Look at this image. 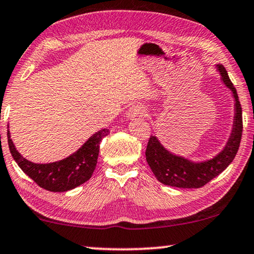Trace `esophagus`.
Listing matches in <instances>:
<instances>
[{
  "instance_id": "obj_1",
  "label": "esophagus",
  "mask_w": 254,
  "mask_h": 254,
  "mask_svg": "<svg viewBox=\"0 0 254 254\" xmlns=\"http://www.w3.org/2000/svg\"><path fill=\"white\" fill-rule=\"evenodd\" d=\"M147 115V109L142 105H134L127 111V119H134V117H143Z\"/></svg>"
}]
</instances>
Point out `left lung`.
I'll return each instance as SVG.
<instances>
[{
  "mask_svg": "<svg viewBox=\"0 0 254 254\" xmlns=\"http://www.w3.org/2000/svg\"><path fill=\"white\" fill-rule=\"evenodd\" d=\"M221 79L233 92L235 99V117L233 130L225 148L217 156L205 162H191L165 149L155 135H150L146 148V160L160 183L177 188H199L220 175L232 163L240 148L243 132L242 107L235 86L222 65H217Z\"/></svg>",
  "mask_w": 254,
  "mask_h": 254,
  "instance_id": "8db88e82",
  "label": "left lung"
}]
</instances>
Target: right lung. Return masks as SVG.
Returning <instances> with one entry per match:
<instances>
[{
    "mask_svg": "<svg viewBox=\"0 0 254 254\" xmlns=\"http://www.w3.org/2000/svg\"><path fill=\"white\" fill-rule=\"evenodd\" d=\"M108 134V128H101L70 156L48 164L33 163L22 157L10 138L9 130L7 143L13 160L30 179L43 189L62 192L74 189L90 179L97 165L100 141Z\"/></svg>",
    "mask_w": 254,
    "mask_h": 254,
    "instance_id": "add662e5",
    "label": "right lung"
}]
</instances>
